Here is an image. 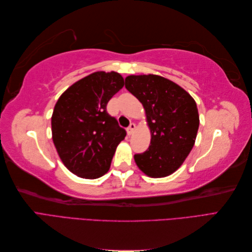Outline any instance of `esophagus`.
Masks as SVG:
<instances>
[{
  "label": "esophagus",
  "mask_w": 252,
  "mask_h": 252,
  "mask_svg": "<svg viewBox=\"0 0 252 252\" xmlns=\"http://www.w3.org/2000/svg\"><path fill=\"white\" fill-rule=\"evenodd\" d=\"M134 129H135V124L134 123H130V125H129V127L127 128V133L129 135L132 134L133 131H134Z\"/></svg>",
  "instance_id": "1"
}]
</instances>
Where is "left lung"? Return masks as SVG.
Listing matches in <instances>:
<instances>
[{
	"mask_svg": "<svg viewBox=\"0 0 252 252\" xmlns=\"http://www.w3.org/2000/svg\"><path fill=\"white\" fill-rule=\"evenodd\" d=\"M125 87L143 104L151 131L149 148L134 161L151 178L167 177L193 147L200 125L196 104L182 87L155 74L129 75Z\"/></svg>",
	"mask_w": 252,
	"mask_h": 252,
	"instance_id": "left-lung-1",
	"label": "left lung"
}]
</instances>
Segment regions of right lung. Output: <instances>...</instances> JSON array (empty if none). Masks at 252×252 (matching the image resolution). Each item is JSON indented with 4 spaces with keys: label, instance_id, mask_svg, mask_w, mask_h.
Listing matches in <instances>:
<instances>
[{
    "label": "right lung",
    "instance_id": "right-lung-1",
    "mask_svg": "<svg viewBox=\"0 0 252 252\" xmlns=\"http://www.w3.org/2000/svg\"><path fill=\"white\" fill-rule=\"evenodd\" d=\"M124 86L118 72L97 71L60 96L51 118L52 140L64 165L84 179H97L110 168L117 146L126 136L107 112L110 98Z\"/></svg>",
    "mask_w": 252,
    "mask_h": 252
}]
</instances>
